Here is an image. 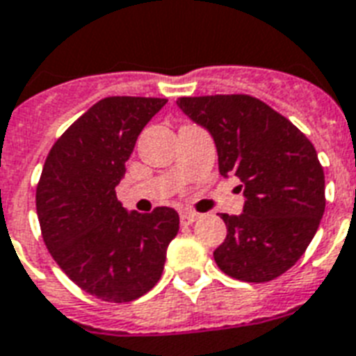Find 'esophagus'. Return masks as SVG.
Returning a JSON list of instances; mask_svg holds the SVG:
<instances>
[{
  "instance_id": "34e87169",
  "label": "esophagus",
  "mask_w": 356,
  "mask_h": 356,
  "mask_svg": "<svg viewBox=\"0 0 356 356\" xmlns=\"http://www.w3.org/2000/svg\"><path fill=\"white\" fill-rule=\"evenodd\" d=\"M197 219H199V213H195V212H181L180 213L181 225H191V223H195Z\"/></svg>"
}]
</instances>
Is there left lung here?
<instances>
[{
    "label": "left lung",
    "instance_id": "left-lung-1",
    "mask_svg": "<svg viewBox=\"0 0 356 356\" xmlns=\"http://www.w3.org/2000/svg\"><path fill=\"white\" fill-rule=\"evenodd\" d=\"M176 105L212 135L219 175L242 181V213H221L227 238L213 251L218 266L250 283L282 276L302 257L325 212V172L314 144L250 95L180 97Z\"/></svg>",
    "mask_w": 356,
    "mask_h": 356
}]
</instances>
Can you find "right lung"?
I'll return each instance as SVG.
<instances>
[{
	"instance_id": "add662e5",
	"label": "right lung",
	"mask_w": 356,
	"mask_h": 356,
	"mask_svg": "<svg viewBox=\"0 0 356 356\" xmlns=\"http://www.w3.org/2000/svg\"><path fill=\"white\" fill-rule=\"evenodd\" d=\"M167 99L106 97L50 149L37 186L42 240L71 282L106 302H131L161 277L180 229L172 208L127 212L116 197L140 131Z\"/></svg>"
}]
</instances>
